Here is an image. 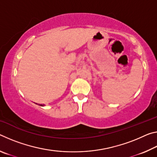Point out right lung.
Returning a JSON list of instances; mask_svg holds the SVG:
<instances>
[{
  "instance_id": "1",
  "label": "right lung",
  "mask_w": 157,
  "mask_h": 157,
  "mask_svg": "<svg viewBox=\"0 0 157 157\" xmlns=\"http://www.w3.org/2000/svg\"><path fill=\"white\" fill-rule=\"evenodd\" d=\"M39 105L41 106V107H44V105Z\"/></svg>"
}]
</instances>
